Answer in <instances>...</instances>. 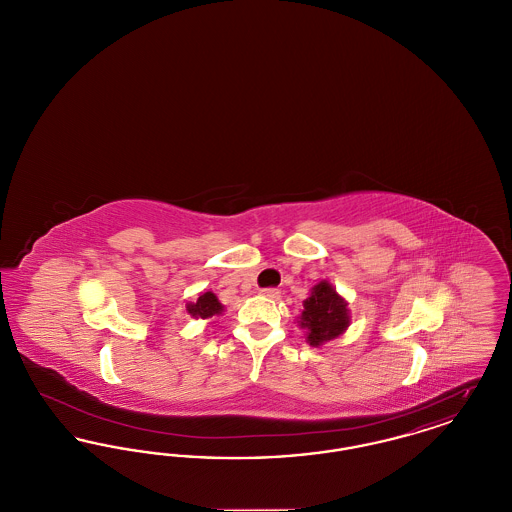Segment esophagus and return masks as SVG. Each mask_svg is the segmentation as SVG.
I'll return each mask as SVG.
<instances>
[{"label":"esophagus","mask_w":512,"mask_h":512,"mask_svg":"<svg viewBox=\"0 0 512 512\" xmlns=\"http://www.w3.org/2000/svg\"><path fill=\"white\" fill-rule=\"evenodd\" d=\"M263 295L268 297V299H280V290H276V288H267V290H263Z\"/></svg>","instance_id":"obj_1"}]
</instances>
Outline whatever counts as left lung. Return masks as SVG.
I'll use <instances>...</instances> for the list:
<instances>
[{"label":"left lung","mask_w":512,"mask_h":512,"mask_svg":"<svg viewBox=\"0 0 512 512\" xmlns=\"http://www.w3.org/2000/svg\"><path fill=\"white\" fill-rule=\"evenodd\" d=\"M349 322L351 317L345 299L328 280L318 282L311 295L303 301V311L299 317V326L307 330L309 345L318 347L338 338L347 330Z\"/></svg>","instance_id":"left-lung-1"}]
</instances>
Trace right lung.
<instances>
[{"label":"right lung","mask_w":512,"mask_h":512,"mask_svg":"<svg viewBox=\"0 0 512 512\" xmlns=\"http://www.w3.org/2000/svg\"><path fill=\"white\" fill-rule=\"evenodd\" d=\"M186 311L194 318H211L215 315H222L224 307L213 292L201 293L195 301L186 305Z\"/></svg>","instance_id":"add662e5"}]
</instances>
